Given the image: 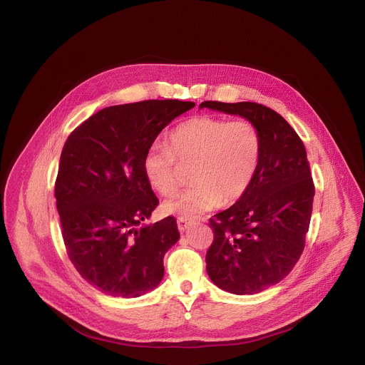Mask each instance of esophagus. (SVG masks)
<instances>
[{
  "label": "esophagus",
  "mask_w": 365,
  "mask_h": 365,
  "mask_svg": "<svg viewBox=\"0 0 365 365\" xmlns=\"http://www.w3.org/2000/svg\"><path fill=\"white\" fill-rule=\"evenodd\" d=\"M189 225H191V220H187L186 217H178V228L180 232H185Z\"/></svg>",
  "instance_id": "1"
}]
</instances>
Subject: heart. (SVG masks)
<instances>
[{
	"label": "heart",
	"instance_id": "b5f03b06",
	"mask_svg": "<svg viewBox=\"0 0 365 365\" xmlns=\"http://www.w3.org/2000/svg\"><path fill=\"white\" fill-rule=\"evenodd\" d=\"M262 148V134L249 119L198 116L178 125L168 146L153 143L146 150L143 173L153 191L168 195L179 185L180 164H191L194 183L163 205L167 213L191 219L245 197L258 173Z\"/></svg>",
	"mask_w": 365,
	"mask_h": 365
}]
</instances>
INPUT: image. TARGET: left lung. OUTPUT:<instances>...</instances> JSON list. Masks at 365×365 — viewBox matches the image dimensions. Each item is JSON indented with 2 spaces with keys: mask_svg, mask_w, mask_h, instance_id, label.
<instances>
[{
  "mask_svg": "<svg viewBox=\"0 0 365 365\" xmlns=\"http://www.w3.org/2000/svg\"><path fill=\"white\" fill-rule=\"evenodd\" d=\"M207 107L257 123L262 156L249 191L210 217L213 243L205 253L212 282L231 294L268 289L287 277L304 250L314 185L303 141L262 104L204 101Z\"/></svg>",
  "mask_w": 365,
  "mask_h": 365,
  "instance_id": "left-lung-1",
  "label": "left lung"
}]
</instances>
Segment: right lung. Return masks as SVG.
Listing matches in <instances>:
<instances>
[{"instance_id": "1", "label": "right lung", "mask_w": 365, "mask_h": 365, "mask_svg": "<svg viewBox=\"0 0 365 365\" xmlns=\"http://www.w3.org/2000/svg\"><path fill=\"white\" fill-rule=\"evenodd\" d=\"M194 106L146 100L106 107L66 141L55 182L62 239L78 274L107 295L140 297L163 280L164 255L180 234L173 216L140 227L160 204L143 158Z\"/></svg>"}]
</instances>
